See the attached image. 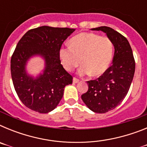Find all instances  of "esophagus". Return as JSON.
<instances>
[{
	"label": "esophagus",
	"mask_w": 147,
	"mask_h": 147,
	"mask_svg": "<svg viewBox=\"0 0 147 147\" xmlns=\"http://www.w3.org/2000/svg\"><path fill=\"white\" fill-rule=\"evenodd\" d=\"M79 82H80V80H78L77 78H76V77H74V79H73V82L78 83Z\"/></svg>",
	"instance_id": "34e87169"
}]
</instances>
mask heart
<instances>
[{"label":"heart","instance_id":"1","mask_svg":"<svg viewBox=\"0 0 147 147\" xmlns=\"http://www.w3.org/2000/svg\"><path fill=\"white\" fill-rule=\"evenodd\" d=\"M70 45L59 51L64 68L72 71L82 62L81 75L102 76L110 67L113 57L112 40L93 33H81L70 40Z\"/></svg>","mask_w":147,"mask_h":147}]
</instances>
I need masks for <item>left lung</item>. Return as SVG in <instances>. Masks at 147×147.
I'll use <instances>...</instances> for the list:
<instances>
[{
  "label": "left lung",
  "instance_id": "left-lung-1",
  "mask_svg": "<svg viewBox=\"0 0 147 147\" xmlns=\"http://www.w3.org/2000/svg\"><path fill=\"white\" fill-rule=\"evenodd\" d=\"M102 31L112 40L115 52L110 66L102 76L87 82L88 90L82 99L90 110L105 113L120 105L129 91L136 69L133 54L128 40L118 32L107 26L91 28Z\"/></svg>",
  "mask_w": 147,
  "mask_h": 147
}]
</instances>
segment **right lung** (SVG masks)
<instances>
[{"label": "right lung", "instance_id": "right-lung-1", "mask_svg": "<svg viewBox=\"0 0 147 147\" xmlns=\"http://www.w3.org/2000/svg\"><path fill=\"white\" fill-rule=\"evenodd\" d=\"M74 28L43 26L26 32L19 40L11 58V74L18 97L26 107L40 113H48L57 107L66 85L73 77L61 64L62 44ZM40 55L45 60L44 72L37 78L28 75V59Z\"/></svg>", "mask_w": 147, "mask_h": 147}]
</instances>
